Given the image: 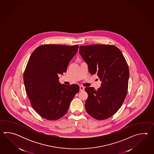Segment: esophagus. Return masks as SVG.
Masks as SVG:
<instances>
[{"mask_svg":"<svg viewBox=\"0 0 154 154\" xmlns=\"http://www.w3.org/2000/svg\"><path fill=\"white\" fill-rule=\"evenodd\" d=\"M85 90V88L82 86H80V91H84Z\"/></svg>","mask_w":154,"mask_h":154,"instance_id":"1","label":"esophagus"}]
</instances>
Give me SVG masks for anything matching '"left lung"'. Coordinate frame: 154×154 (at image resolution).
<instances>
[{
  "label": "left lung",
  "instance_id": "1",
  "mask_svg": "<svg viewBox=\"0 0 154 154\" xmlns=\"http://www.w3.org/2000/svg\"><path fill=\"white\" fill-rule=\"evenodd\" d=\"M79 54L88 65L89 72L102 80L97 90L85 88L88 94L85 109L97 120L112 117L118 111L127 94L129 70L120 49L110 45L81 46Z\"/></svg>",
  "mask_w": 154,
  "mask_h": 154
}]
</instances>
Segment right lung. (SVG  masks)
I'll use <instances>...</instances> for the list:
<instances>
[{
  "instance_id": "add662e5",
  "label": "right lung",
  "mask_w": 154,
  "mask_h": 154,
  "mask_svg": "<svg viewBox=\"0 0 154 154\" xmlns=\"http://www.w3.org/2000/svg\"><path fill=\"white\" fill-rule=\"evenodd\" d=\"M78 48V45H43L30 56L23 82L30 104L42 118L49 121L62 118L79 91L78 85L61 84L58 78V74L66 72Z\"/></svg>"
}]
</instances>
